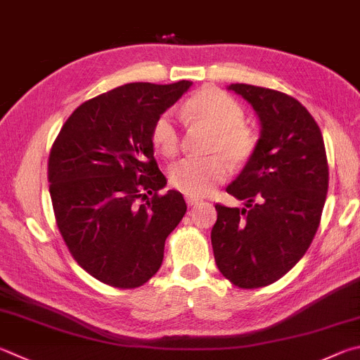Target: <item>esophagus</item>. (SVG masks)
I'll return each mask as SVG.
<instances>
[{"label": "esophagus", "instance_id": "1", "mask_svg": "<svg viewBox=\"0 0 360 360\" xmlns=\"http://www.w3.org/2000/svg\"><path fill=\"white\" fill-rule=\"evenodd\" d=\"M186 202H187V206H195V205H198L200 202V200L198 198H195V197H186Z\"/></svg>", "mask_w": 360, "mask_h": 360}]
</instances>
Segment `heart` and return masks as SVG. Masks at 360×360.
I'll return each mask as SVG.
<instances>
[{
  "instance_id": "heart-1",
  "label": "heart",
  "mask_w": 360,
  "mask_h": 360,
  "mask_svg": "<svg viewBox=\"0 0 360 360\" xmlns=\"http://www.w3.org/2000/svg\"><path fill=\"white\" fill-rule=\"evenodd\" d=\"M187 113L212 129L207 158H186L169 168V182L188 197L211 193L228 174V163L243 165L255 151L257 136L244 126V110L221 91L205 88L187 102ZM151 140L163 155H173L179 146V129L173 112H165L154 122Z\"/></svg>"
}]
</instances>
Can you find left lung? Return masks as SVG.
<instances>
[{
    "instance_id": "1",
    "label": "left lung",
    "mask_w": 360,
    "mask_h": 360,
    "mask_svg": "<svg viewBox=\"0 0 360 360\" xmlns=\"http://www.w3.org/2000/svg\"><path fill=\"white\" fill-rule=\"evenodd\" d=\"M250 103L259 139L226 192L244 207L215 205L211 243L215 264L239 288L277 282L310 247L321 220L329 167L321 130L294 97L236 83Z\"/></svg>"
}]
</instances>
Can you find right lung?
<instances>
[{"mask_svg": "<svg viewBox=\"0 0 360 360\" xmlns=\"http://www.w3.org/2000/svg\"><path fill=\"white\" fill-rule=\"evenodd\" d=\"M191 86L187 80L117 86L82 103L51 148L50 197L61 236L77 263L110 286L146 283L187 211L181 192L158 195L167 178L151 132Z\"/></svg>", "mask_w": 360, "mask_h": 360, "instance_id": "1", "label": "right lung"}]
</instances>
